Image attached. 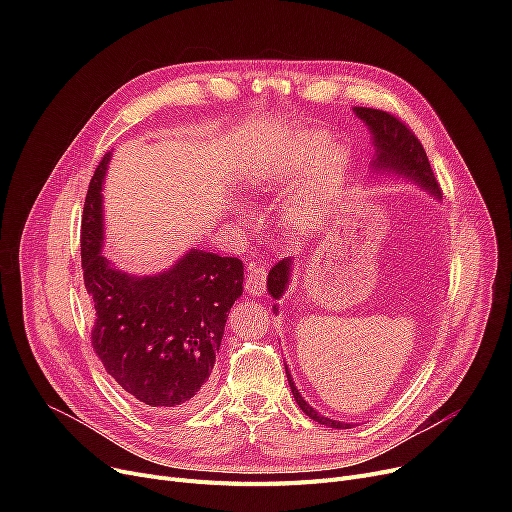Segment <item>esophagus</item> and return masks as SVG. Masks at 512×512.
Masks as SVG:
<instances>
[{"instance_id": "1", "label": "esophagus", "mask_w": 512, "mask_h": 512, "mask_svg": "<svg viewBox=\"0 0 512 512\" xmlns=\"http://www.w3.org/2000/svg\"><path fill=\"white\" fill-rule=\"evenodd\" d=\"M265 286H267V272H265V267L251 261V263L247 265V278H245V288H247V292L255 294V297H261V294L265 292Z\"/></svg>"}]
</instances>
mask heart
<instances>
[{
  "label": "heart",
  "mask_w": 512,
  "mask_h": 512,
  "mask_svg": "<svg viewBox=\"0 0 512 512\" xmlns=\"http://www.w3.org/2000/svg\"><path fill=\"white\" fill-rule=\"evenodd\" d=\"M328 147L324 134L303 132L301 137L288 143V147L265 168L259 170L255 186L257 188H284L303 180L315 166ZM346 153L342 149H332L326 159H321L317 168V178L307 191L292 203L290 218L301 232H311L319 226L324 203L332 191V186L344 176Z\"/></svg>",
  "instance_id": "b5f03b06"
}]
</instances>
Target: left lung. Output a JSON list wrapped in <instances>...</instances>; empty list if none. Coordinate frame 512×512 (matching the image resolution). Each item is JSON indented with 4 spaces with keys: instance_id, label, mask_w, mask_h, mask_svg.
Instances as JSON below:
<instances>
[{
    "instance_id": "left-lung-1",
    "label": "left lung",
    "mask_w": 512,
    "mask_h": 512,
    "mask_svg": "<svg viewBox=\"0 0 512 512\" xmlns=\"http://www.w3.org/2000/svg\"><path fill=\"white\" fill-rule=\"evenodd\" d=\"M355 114L369 126V132L373 134V147H375V159L371 161L373 170L396 172L400 176L411 178L413 182L423 186L425 191H429L434 197L440 199V184L434 176L432 166H429V159L425 155L423 145L415 137V132L390 112L373 110V107H355ZM290 265H292L290 257L282 259L272 267L270 276H267V290H270L274 299L282 297L290 282V270H292ZM286 378H288L294 400H297V405L307 417L326 427H336V429L353 427L351 423H342V421H334L319 415L311 405H307V400L301 396L297 386H294L288 367H286Z\"/></svg>"
}]
</instances>
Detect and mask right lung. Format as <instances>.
<instances>
[{
  "instance_id": "1",
  "label": "right lung",
  "mask_w": 512,
  "mask_h": 512,
  "mask_svg": "<svg viewBox=\"0 0 512 512\" xmlns=\"http://www.w3.org/2000/svg\"><path fill=\"white\" fill-rule=\"evenodd\" d=\"M112 153L89 182L80 228L85 288L95 307L93 351L114 382L155 411L199 402L242 294V261L191 249L157 276H130L101 253V184Z\"/></svg>"
}]
</instances>
